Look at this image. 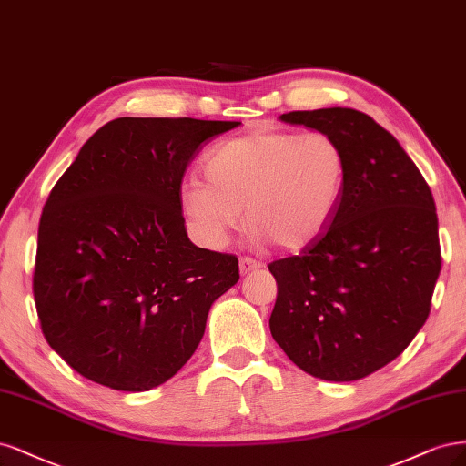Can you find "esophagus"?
<instances>
[{
  "label": "esophagus",
  "mask_w": 466,
  "mask_h": 466,
  "mask_svg": "<svg viewBox=\"0 0 466 466\" xmlns=\"http://www.w3.org/2000/svg\"><path fill=\"white\" fill-rule=\"evenodd\" d=\"M263 263L258 261V259H251V258H242V261H239V273L242 275H248L251 271H255V268H261Z\"/></svg>",
  "instance_id": "34e87169"
}]
</instances>
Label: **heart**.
<instances>
[{"label":"heart","instance_id":"obj_1","mask_svg":"<svg viewBox=\"0 0 466 466\" xmlns=\"http://www.w3.org/2000/svg\"><path fill=\"white\" fill-rule=\"evenodd\" d=\"M207 184L189 179L179 208L205 246L220 248L248 227L282 249H302L333 222L349 179L340 143L323 131H253L217 145Z\"/></svg>","mask_w":466,"mask_h":466}]
</instances>
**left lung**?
<instances>
[{
  "label": "left lung",
  "instance_id": "8db88e82",
  "mask_svg": "<svg viewBox=\"0 0 466 466\" xmlns=\"http://www.w3.org/2000/svg\"><path fill=\"white\" fill-rule=\"evenodd\" d=\"M282 122L329 133L349 179L327 230L268 265L271 335L325 381H356L402 354L428 319L441 271L438 215L426 179L391 133L352 108L289 112Z\"/></svg>",
  "mask_w": 466,
  "mask_h": 466
}]
</instances>
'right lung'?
Listing matches in <instances>:
<instances>
[{
	"mask_svg": "<svg viewBox=\"0 0 466 466\" xmlns=\"http://www.w3.org/2000/svg\"><path fill=\"white\" fill-rule=\"evenodd\" d=\"M239 122L117 117L102 126L44 205L33 292L42 333L83 378L148 391L179 371L238 258L189 242L187 164Z\"/></svg>",
	"mask_w": 466,
	"mask_h": 466,
	"instance_id": "obj_1",
	"label": "right lung"
}]
</instances>
